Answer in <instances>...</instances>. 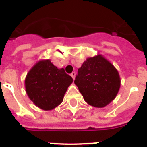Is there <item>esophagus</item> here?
Here are the masks:
<instances>
[{
  "label": "esophagus",
  "instance_id": "34e87169",
  "mask_svg": "<svg viewBox=\"0 0 147 147\" xmlns=\"http://www.w3.org/2000/svg\"><path fill=\"white\" fill-rule=\"evenodd\" d=\"M71 76L72 77V79H73V80H75V78H76V72H75V71H73L72 73L71 74Z\"/></svg>",
  "mask_w": 147,
  "mask_h": 147
}]
</instances>
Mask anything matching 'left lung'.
Listing matches in <instances>:
<instances>
[{
  "mask_svg": "<svg viewBox=\"0 0 147 147\" xmlns=\"http://www.w3.org/2000/svg\"><path fill=\"white\" fill-rule=\"evenodd\" d=\"M74 82L85 102L96 108H103L113 102L120 87L118 71L101 54L83 62Z\"/></svg>",
  "mask_w": 147,
  "mask_h": 147,
  "instance_id": "1",
  "label": "left lung"
}]
</instances>
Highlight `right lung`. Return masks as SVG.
Masks as SVG:
<instances>
[{
    "mask_svg": "<svg viewBox=\"0 0 147 147\" xmlns=\"http://www.w3.org/2000/svg\"><path fill=\"white\" fill-rule=\"evenodd\" d=\"M73 82L64 68H58L50 60H41L25 78L27 96L43 110H52L63 102L67 87Z\"/></svg>",
    "mask_w": 147,
    "mask_h": 147,
    "instance_id": "obj_1",
    "label": "right lung"
}]
</instances>
